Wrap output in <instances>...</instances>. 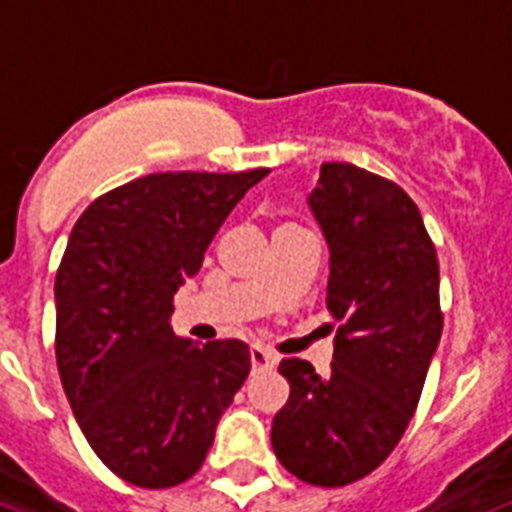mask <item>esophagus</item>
I'll use <instances>...</instances> for the list:
<instances>
[{"label": "esophagus", "mask_w": 512, "mask_h": 512, "mask_svg": "<svg viewBox=\"0 0 512 512\" xmlns=\"http://www.w3.org/2000/svg\"><path fill=\"white\" fill-rule=\"evenodd\" d=\"M251 366H253V371L274 369V366H277V356H274V353H269L266 348L253 345V348H251Z\"/></svg>", "instance_id": "obj_1"}]
</instances>
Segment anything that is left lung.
I'll return each mask as SVG.
<instances>
[{"label":"left lung","instance_id":"1","mask_svg":"<svg viewBox=\"0 0 512 512\" xmlns=\"http://www.w3.org/2000/svg\"><path fill=\"white\" fill-rule=\"evenodd\" d=\"M311 211L329 243L332 371L282 358L290 398L272 421L282 466L345 487L390 458L411 424L442 335L437 251L411 196L348 162L322 164Z\"/></svg>","mask_w":512,"mask_h":512}]
</instances>
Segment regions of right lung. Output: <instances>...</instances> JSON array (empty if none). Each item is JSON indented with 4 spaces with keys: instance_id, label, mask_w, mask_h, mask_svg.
Wrapping results in <instances>:
<instances>
[{
    "instance_id": "add662e5",
    "label": "right lung",
    "mask_w": 512,
    "mask_h": 512,
    "mask_svg": "<svg viewBox=\"0 0 512 512\" xmlns=\"http://www.w3.org/2000/svg\"><path fill=\"white\" fill-rule=\"evenodd\" d=\"M266 175L138 177L96 198L70 232L54 280L59 379L88 445L128 484L167 489L196 474L251 371L246 342L180 340L170 316L177 287Z\"/></svg>"
}]
</instances>
